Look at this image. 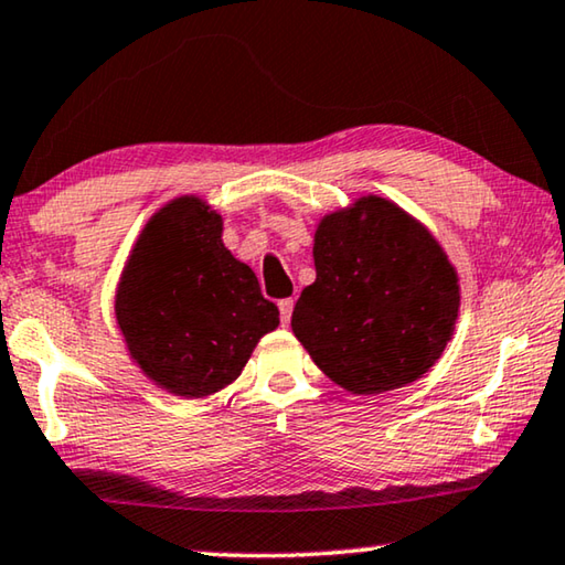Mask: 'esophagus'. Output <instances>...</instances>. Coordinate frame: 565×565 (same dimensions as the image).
I'll use <instances>...</instances> for the list:
<instances>
[{"mask_svg": "<svg viewBox=\"0 0 565 565\" xmlns=\"http://www.w3.org/2000/svg\"><path fill=\"white\" fill-rule=\"evenodd\" d=\"M279 311H281V324H289L291 311H294V299H281L279 301Z\"/></svg>", "mask_w": 565, "mask_h": 565, "instance_id": "obj_1", "label": "esophagus"}]
</instances>
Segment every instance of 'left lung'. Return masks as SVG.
Here are the masks:
<instances>
[{
    "instance_id": "8db88e82",
    "label": "left lung",
    "mask_w": 565,
    "mask_h": 565,
    "mask_svg": "<svg viewBox=\"0 0 565 565\" xmlns=\"http://www.w3.org/2000/svg\"><path fill=\"white\" fill-rule=\"evenodd\" d=\"M315 266L291 329L339 387L380 395L440 360L458 319V276L429 231L395 203L370 195L327 216Z\"/></svg>"
}]
</instances>
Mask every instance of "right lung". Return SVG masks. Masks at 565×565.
Instances as JSON below:
<instances>
[{
	"label": "right lung",
	"instance_id": "add662e5",
	"mask_svg": "<svg viewBox=\"0 0 565 565\" xmlns=\"http://www.w3.org/2000/svg\"><path fill=\"white\" fill-rule=\"evenodd\" d=\"M132 360L160 387L205 397L234 382L279 327L256 274L221 241V216L178 199L142 231L115 299Z\"/></svg>",
	"mask_w": 565,
	"mask_h": 565
}]
</instances>
